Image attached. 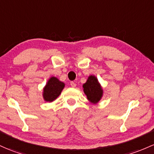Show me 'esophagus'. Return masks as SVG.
I'll return each mask as SVG.
<instances>
[{"instance_id":"esophagus-1","label":"esophagus","mask_w":154,"mask_h":154,"mask_svg":"<svg viewBox=\"0 0 154 154\" xmlns=\"http://www.w3.org/2000/svg\"><path fill=\"white\" fill-rule=\"evenodd\" d=\"M70 84H71V86H72V88H75L76 85H76V83H75V82H71Z\"/></svg>"}]
</instances>
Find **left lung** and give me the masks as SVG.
I'll return each mask as SVG.
<instances>
[{
  "mask_svg": "<svg viewBox=\"0 0 154 154\" xmlns=\"http://www.w3.org/2000/svg\"><path fill=\"white\" fill-rule=\"evenodd\" d=\"M82 88L88 100L92 104H98L102 99L104 90L96 76H89L85 83L82 85Z\"/></svg>",
  "mask_w": 154,
  "mask_h": 154,
  "instance_id": "obj_1",
  "label": "left lung"
}]
</instances>
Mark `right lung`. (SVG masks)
I'll return each mask as SVG.
<instances>
[{
    "instance_id": "1",
    "label": "right lung",
    "mask_w": 154,
    "mask_h": 154,
    "mask_svg": "<svg viewBox=\"0 0 154 154\" xmlns=\"http://www.w3.org/2000/svg\"><path fill=\"white\" fill-rule=\"evenodd\" d=\"M65 87V83L58 80L57 77H50L43 88V99L45 102H52L55 101L61 94Z\"/></svg>"
}]
</instances>
